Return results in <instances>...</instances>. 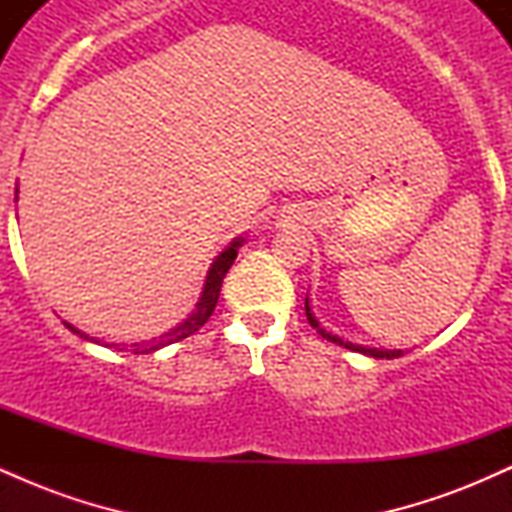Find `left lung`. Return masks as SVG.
<instances>
[{"label": "left lung", "instance_id": "left-lung-1", "mask_svg": "<svg viewBox=\"0 0 512 512\" xmlns=\"http://www.w3.org/2000/svg\"><path fill=\"white\" fill-rule=\"evenodd\" d=\"M305 315H308V322L315 327L317 334H322V337H325L327 342H334V344H339V346H346V349L358 351V354H366V356H373V358H397V356H402V351H399V349H370V346H358V344L344 342V339H339L337 334L327 332L325 327H320V322L315 320L313 310H310V305H308V298H305Z\"/></svg>", "mask_w": 512, "mask_h": 512}]
</instances>
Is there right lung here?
<instances>
[{"instance_id":"right-lung-1","label":"right lung","mask_w":512,"mask_h":512,"mask_svg":"<svg viewBox=\"0 0 512 512\" xmlns=\"http://www.w3.org/2000/svg\"><path fill=\"white\" fill-rule=\"evenodd\" d=\"M16 192H19V190H16ZM240 245H243V238H236L231 245H228L226 250L221 252L219 257H216L214 264H211L209 272H207V281H204V289H202V296H199L197 310L190 317H187L185 322H180V325L175 327V330H170L168 334H163V337H158V339H151V342L132 344V346H127V344H105V346H113V349H117V351L129 349V351H132V354H151V351H158V349H163V346H168V344H173V342H180V339H185V337H190V334H195L199 327H202L204 322L209 320L211 313H214L216 303H219L223 276H226L228 269H231L233 260H236V257H238ZM64 325H67L74 334H79V337L88 339V334H84L81 330H76V327L69 325V322H64ZM91 342H96V339H91Z\"/></svg>"}]
</instances>
